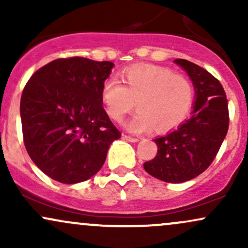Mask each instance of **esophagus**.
I'll use <instances>...</instances> for the list:
<instances>
[{"label": "esophagus", "mask_w": 248, "mask_h": 248, "mask_svg": "<svg viewBox=\"0 0 248 248\" xmlns=\"http://www.w3.org/2000/svg\"><path fill=\"white\" fill-rule=\"evenodd\" d=\"M124 140H127L128 142H138L139 141L138 138H133V136H129V135H124Z\"/></svg>", "instance_id": "1"}]
</instances>
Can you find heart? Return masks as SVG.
I'll return each mask as SVG.
<instances>
[{
    "mask_svg": "<svg viewBox=\"0 0 248 248\" xmlns=\"http://www.w3.org/2000/svg\"><path fill=\"white\" fill-rule=\"evenodd\" d=\"M122 81L109 77L101 87L106 112L115 122H122L130 110L139 108L126 127L133 133L156 128L169 132L189 115L195 101V87L186 76L169 67L142 64L127 67Z\"/></svg>",
    "mask_w": 248,
    "mask_h": 248,
    "instance_id": "b5f03b06",
    "label": "heart"
}]
</instances>
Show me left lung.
I'll return each instance as SVG.
<instances>
[{
  "label": "left lung",
  "mask_w": 248,
  "mask_h": 248,
  "mask_svg": "<svg viewBox=\"0 0 248 248\" xmlns=\"http://www.w3.org/2000/svg\"><path fill=\"white\" fill-rule=\"evenodd\" d=\"M191 79L196 100L191 118L177 129L154 140L157 155L144 170L168 183H183L204 172L219 152L229 130V105L221 84L203 67L175 59Z\"/></svg>",
  "instance_id": "left-lung-1"
}]
</instances>
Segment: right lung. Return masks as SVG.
<instances>
[{"label":"right lung","instance_id":"1","mask_svg":"<svg viewBox=\"0 0 248 248\" xmlns=\"http://www.w3.org/2000/svg\"><path fill=\"white\" fill-rule=\"evenodd\" d=\"M114 64L61 58L37 70L21 98L24 146L45 175L64 184L94 176L121 138L102 107L101 87Z\"/></svg>","mask_w":248,"mask_h":248}]
</instances>
